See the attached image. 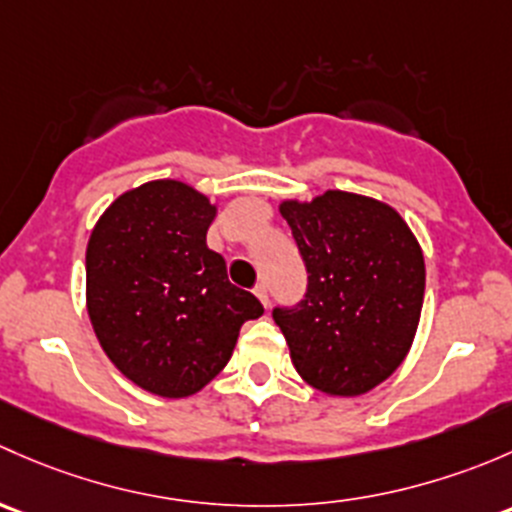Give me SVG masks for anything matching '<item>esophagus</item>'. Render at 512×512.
<instances>
[{"label":"esophagus","instance_id":"obj_1","mask_svg":"<svg viewBox=\"0 0 512 512\" xmlns=\"http://www.w3.org/2000/svg\"><path fill=\"white\" fill-rule=\"evenodd\" d=\"M254 293H256V298L261 300V303L268 308V288H266V283H256Z\"/></svg>","mask_w":512,"mask_h":512}]
</instances>
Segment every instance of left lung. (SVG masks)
Listing matches in <instances>:
<instances>
[{"mask_svg": "<svg viewBox=\"0 0 512 512\" xmlns=\"http://www.w3.org/2000/svg\"><path fill=\"white\" fill-rule=\"evenodd\" d=\"M308 271L300 303L273 308L291 360L310 387L357 397L389 377L412 347L424 303V256L389 204L330 189L283 202Z\"/></svg>", "mask_w": 512, "mask_h": 512, "instance_id": "obj_1", "label": "left lung"}]
</instances>
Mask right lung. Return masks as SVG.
Wrapping results in <instances>:
<instances>
[{
	"label": "right lung",
	"mask_w": 512,
	"mask_h": 512,
	"mask_svg": "<svg viewBox=\"0 0 512 512\" xmlns=\"http://www.w3.org/2000/svg\"><path fill=\"white\" fill-rule=\"evenodd\" d=\"M217 207L177 179L120 194L93 229L86 300L115 367L160 397H189L224 370L246 320L263 315L207 246Z\"/></svg>",
	"instance_id": "right-lung-1"
}]
</instances>
